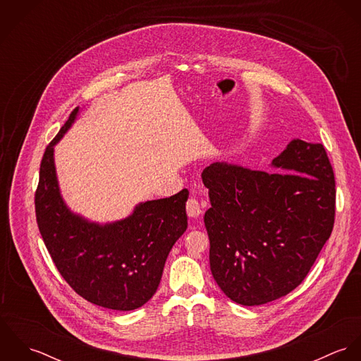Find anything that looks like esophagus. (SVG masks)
Segmentation results:
<instances>
[{
	"instance_id": "1",
	"label": "esophagus",
	"mask_w": 361,
	"mask_h": 361,
	"mask_svg": "<svg viewBox=\"0 0 361 361\" xmlns=\"http://www.w3.org/2000/svg\"><path fill=\"white\" fill-rule=\"evenodd\" d=\"M186 212H188V215H189L190 218H199V216L202 215L203 209H202L200 203H199L195 197H190V199L188 200V203H186Z\"/></svg>"
}]
</instances>
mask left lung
Here are the masks:
<instances>
[{"label":"left lung","instance_id":"left-lung-1","mask_svg":"<svg viewBox=\"0 0 361 361\" xmlns=\"http://www.w3.org/2000/svg\"><path fill=\"white\" fill-rule=\"evenodd\" d=\"M271 166L278 172L214 162L202 173L211 274L242 306L296 289L334 228L335 176L321 143L293 139Z\"/></svg>","mask_w":361,"mask_h":361}]
</instances>
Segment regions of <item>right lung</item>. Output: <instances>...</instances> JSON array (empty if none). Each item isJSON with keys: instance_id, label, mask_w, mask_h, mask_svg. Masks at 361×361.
Returning <instances> with one entry per match:
<instances>
[{"instance_id": "obj_1", "label": "right lung", "mask_w": 361, "mask_h": 361, "mask_svg": "<svg viewBox=\"0 0 361 361\" xmlns=\"http://www.w3.org/2000/svg\"><path fill=\"white\" fill-rule=\"evenodd\" d=\"M78 114L79 106L43 155L35 197L37 225L55 267L78 295L105 309H139L153 298L166 257L188 228L189 192L139 203L114 222L73 212L59 190L54 147Z\"/></svg>"}]
</instances>
